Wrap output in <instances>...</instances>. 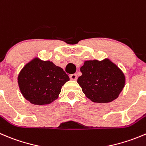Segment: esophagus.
Segmentation results:
<instances>
[{
    "label": "esophagus",
    "mask_w": 146,
    "mask_h": 146,
    "mask_svg": "<svg viewBox=\"0 0 146 146\" xmlns=\"http://www.w3.org/2000/svg\"><path fill=\"white\" fill-rule=\"evenodd\" d=\"M70 79L72 80H77V75L76 74H72L70 76Z\"/></svg>",
    "instance_id": "esophagus-1"
}]
</instances>
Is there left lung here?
I'll return each mask as SVG.
<instances>
[{"label": "left lung", "mask_w": 146, "mask_h": 146, "mask_svg": "<svg viewBox=\"0 0 146 146\" xmlns=\"http://www.w3.org/2000/svg\"><path fill=\"white\" fill-rule=\"evenodd\" d=\"M80 70L82 76L78 78V83L86 97L93 103L113 101L125 86V75L108 58L86 60Z\"/></svg>", "instance_id": "1"}]
</instances>
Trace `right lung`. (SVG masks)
<instances>
[{"label": "right lung", "mask_w": 146, "mask_h": 146, "mask_svg": "<svg viewBox=\"0 0 146 146\" xmlns=\"http://www.w3.org/2000/svg\"><path fill=\"white\" fill-rule=\"evenodd\" d=\"M69 80L63 68L38 57L26 63L18 76L23 96L32 104L38 106L50 104L56 100L62 86Z\"/></svg>", "instance_id": "1"}]
</instances>
